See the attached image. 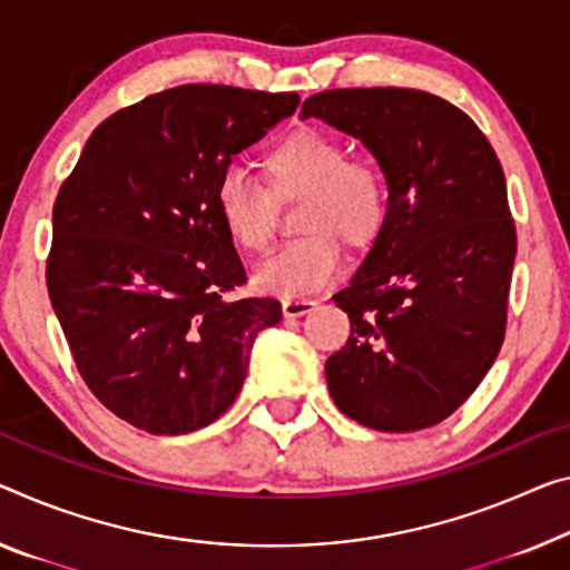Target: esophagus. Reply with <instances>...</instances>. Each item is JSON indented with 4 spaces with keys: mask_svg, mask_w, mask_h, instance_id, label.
Here are the masks:
<instances>
[{
    "mask_svg": "<svg viewBox=\"0 0 570 570\" xmlns=\"http://www.w3.org/2000/svg\"><path fill=\"white\" fill-rule=\"evenodd\" d=\"M315 305L318 303L311 301V297H285L283 313H285V318H301V315L311 313Z\"/></svg>",
    "mask_w": 570,
    "mask_h": 570,
    "instance_id": "34e87169",
    "label": "esophagus"
}]
</instances>
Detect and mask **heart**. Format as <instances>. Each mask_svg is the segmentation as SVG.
<instances>
[{
	"mask_svg": "<svg viewBox=\"0 0 570 570\" xmlns=\"http://www.w3.org/2000/svg\"><path fill=\"white\" fill-rule=\"evenodd\" d=\"M265 168L277 198H301L297 229L305 236L285 244L257 269V291L297 297L328 285L344 267L348 247L366 249L387 224L390 183L380 165L346 157L336 137L295 129L267 153ZM273 194L242 168H226L214 188V206L236 247L265 255L273 244Z\"/></svg>",
	"mask_w": 570,
	"mask_h": 570,
	"instance_id": "heart-1",
	"label": "heart"
}]
</instances>
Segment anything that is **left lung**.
<instances>
[{
	"mask_svg": "<svg viewBox=\"0 0 570 570\" xmlns=\"http://www.w3.org/2000/svg\"><path fill=\"white\" fill-rule=\"evenodd\" d=\"M374 155L390 183L382 234L344 291L352 334L328 356L341 413L384 433L449 417L502 348L518 234L502 165L469 114L415 89H334L303 101Z\"/></svg>",
	"mask_w": 570,
	"mask_h": 570,
	"instance_id": "left-lung-1",
	"label": "left lung"
}]
</instances>
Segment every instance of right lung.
<instances>
[{
    "mask_svg": "<svg viewBox=\"0 0 570 570\" xmlns=\"http://www.w3.org/2000/svg\"><path fill=\"white\" fill-rule=\"evenodd\" d=\"M297 94L186 83L104 119L52 206L48 295L83 382L153 435L229 410L275 297H236L242 259L218 175L295 111Z\"/></svg>",
    "mask_w": 570,
    "mask_h": 570,
    "instance_id": "1",
    "label": "right lung"
}]
</instances>
